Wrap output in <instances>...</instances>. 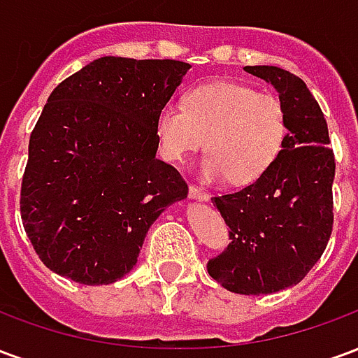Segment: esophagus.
<instances>
[{"label":"esophagus","mask_w":358,"mask_h":358,"mask_svg":"<svg viewBox=\"0 0 358 358\" xmlns=\"http://www.w3.org/2000/svg\"><path fill=\"white\" fill-rule=\"evenodd\" d=\"M189 197L192 199H197V201H209L210 195L207 192H203L201 187L197 186H189Z\"/></svg>","instance_id":"1"}]
</instances>
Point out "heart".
I'll use <instances>...</instances> for the list:
<instances>
[{
  "mask_svg": "<svg viewBox=\"0 0 358 358\" xmlns=\"http://www.w3.org/2000/svg\"><path fill=\"white\" fill-rule=\"evenodd\" d=\"M155 134L166 161L186 159L207 137L203 178H228L234 186H245L261 178L280 155L287 110L270 92H257L241 82H207L187 92L184 107L163 105Z\"/></svg>",
  "mask_w": 358,
  "mask_h": 358,
  "instance_id": "1",
  "label": "heart"
}]
</instances>
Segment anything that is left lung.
I'll use <instances>...</instances> for the list:
<instances>
[{"mask_svg": "<svg viewBox=\"0 0 358 358\" xmlns=\"http://www.w3.org/2000/svg\"><path fill=\"white\" fill-rule=\"evenodd\" d=\"M274 86L287 110L280 155L253 184L213 197L230 245L207 263L228 292L276 293L299 284L328 245L334 226V151L320 105L307 84L278 66H245Z\"/></svg>", "mask_w": 358, "mask_h": 358, "instance_id": "8db88e82", "label": "left lung"}]
</instances>
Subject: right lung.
Wrapping results in <instances>:
<instances>
[{
  "instance_id": "right-lung-1",
  "label": "right lung",
  "mask_w": 358,
  "mask_h": 358,
  "mask_svg": "<svg viewBox=\"0 0 358 358\" xmlns=\"http://www.w3.org/2000/svg\"><path fill=\"white\" fill-rule=\"evenodd\" d=\"M187 71L172 59L101 57L51 92L30 134L20 218L59 276L120 280L149 226L187 197L180 172L155 157L157 113Z\"/></svg>"
}]
</instances>
